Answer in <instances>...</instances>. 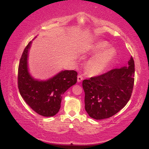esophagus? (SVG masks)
I'll list each match as a JSON object with an SVG mask.
<instances>
[{
    "instance_id": "obj_1",
    "label": "esophagus",
    "mask_w": 149,
    "mask_h": 149,
    "mask_svg": "<svg viewBox=\"0 0 149 149\" xmlns=\"http://www.w3.org/2000/svg\"><path fill=\"white\" fill-rule=\"evenodd\" d=\"M82 80H83L82 76L81 75H79L77 76V82H81V81H82Z\"/></svg>"
}]
</instances>
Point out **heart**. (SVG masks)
Masks as SVG:
<instances>
[{
  "label": "heart",
  "mask_w": 149,
  "mask_h": 149,
  "mask_svg": "<svg viewBox=\"0 0 149 149\" xmlns=\"http://www.w3.org/2000/svg\"><path fill=\"white\" fill-rule=\"evenodd\" d=\"M108 46L109 43L107 41H98L94 46V51L95 52H100L105 48L108 47ZM115 55L116 51L114 48L112 47H109L104 51L101 52L96 56L93 57L87 63V73L92 76H97L102 74L112 62Z\"/></svg>",
  "instance_id": "heart-1"
}]
</instances>
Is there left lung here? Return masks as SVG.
I'll return each instance as SVG.
<instances>
[{"label": "left lung", "instance_id": "obj_1", "mask_svg": "<svg viewBox=\"0 0 149 149\" xmlns=\"http://www.w3.org/2000/svg\"><path fill=\"white\" fill-rule=\"evenodd\" d=\"M128 63L127 67L84 80L85 109L90 117L95 120L108 118L127 104L134 84L135 63L132 56Z\"/></svg>", "mask_w": 149, "mask_h": 149}]
</instances>
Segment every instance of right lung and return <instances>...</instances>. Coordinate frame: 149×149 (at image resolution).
Listing matches in <instances>:
<instances>
[{"mask_svg":"<svg viewBox=\"0 0 149 149\" xmlns=\"http://www.w3.org/2000/svg\"><path fill=\"white\" fill-rule=\"evenodd\" d=\"M31 41L22 53L18 67V88L22 97L29 107L41 116H55L59 111L62 95L75 84L77 72L64 70L47 81H38L30 75L28 68V57Z\"/></svg>","mask_w":149,"mask_h":149,"instance_id":"1","label":"right lung"}]
</instances>
